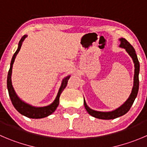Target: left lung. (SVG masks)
<instances>
[{"label":"left lung","instance_id":"8db88e82","mask_svg":"<svg viewBox=\"0 0 147 147\" xmlns=\"http://www.w3.org/2000/svg\"><path fill=\"white\" fill-rule=\"evenodd\" d=\"M121 41V44H120V47L125 48V50L127 51L130 56L132 58L133 61L134 63V86H133L132 91L130 94L128 100L118 108L116 110H113L111 112H100L96 111V110H92L89 108L86 105V102L84 100V107L86 108V111L88 112L89 115H91L92 116L94 117V118H99V119L102 120H110V119H115V118H118L120 116H122L125 113H128V110H130L131 107L132 106L133 103H134V100H135L136 97L137 96L138 91H139V62L138 60L137 55L136 54V51L133 46L125 40V38H121L120 39Z\"/></svg>","mask_w":147,"mask_h":147}]
</instances>
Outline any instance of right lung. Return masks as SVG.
<instances>
[{
  "label": "right lung",
  "mask_w": 147,
  "mask_h": 147,
  "mask_svg": "<svg viewBox=\"0 0 147 147\" xmlns=\"http://www.w3.org/2000/svg\"><path fill=\"white\" fill-rule=\"evenodd\" d=\"M26 37H27V35H24L22 37V39H21L20 41H19V42L18 49L16 50V53H15L13 55L11 62V65H10V69L9 71H8V77H7V88H8L10 99L11 100L12 104H13V107L16 108V110H17L19 113H21V114L24 115V116L27 117V118L38 119V118H42L48 116V115H51L52 113H53V112L56 110L58 105H59V98L60 96H61V94L62 93L63 89H65V86H66L68 81L70 78V76H66V77L64 78V79H63L62 84H61V86L58 92L56 98L54 100L53 102H52L51 104L49 105L39 107H34V106H32L30 105L27 104V103L24 102L22 101L21 99H19V97H18L17 94H16V92H15L14 89H13V86H12V67H13V64L15 61L16 55L18 54V53H19V50H20L21 47H22V42H23L24 40V39L26 38Z\"/></svg>",
  "instance_id": "obj_1"
}]
</instances>
